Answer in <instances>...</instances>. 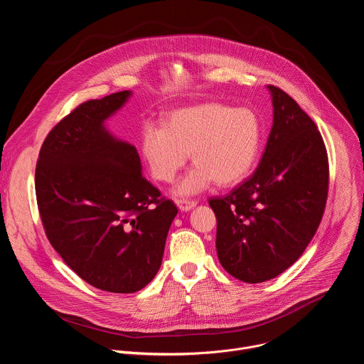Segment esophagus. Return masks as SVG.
I'll return each mask as SVG.
<instances>
[{
    "label": "esophagus",
    "instance_id": "obj_1",
    "mask_svg": "<svg viewBox=\"0 0 364 364\" xmlns=\"http://www.w3.org/2000/svg\"><path fill=\"white\" fill-rule=\"evenodd\" d=\"M176 205L181 210H191L193 206H196L195 200H188V199H176Z\"/></svg>",
    "mask_w": 364,
    "mask_h": 364
}]
</instances>
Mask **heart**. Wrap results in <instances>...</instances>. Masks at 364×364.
I'll return each instance as SVG.
<instances>
[{"mask_svg": "<svg viewBox=\"0 0 364 364\" xmlns=\"http://www.w3.org/2000/svg\"><path fill=\"white\" fill-rule=\"evenodd\" d=\"M262 139V126L251 109L205 103L179 109L165 126L146 123L140 151L151 175L169 183L192 155L196 165L178 185V195H193L212 182L232 186L252 169Z\"/></svg>", "mask_w": 364, "mask_h": 364, "instance_id": "1", "label": "heart"}]
</instances>
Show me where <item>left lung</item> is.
I'll list each match as a JSON object with an SVG mask.
<instances>
[{
  "label": "left lung",
  "mask_w": 364,
  "mask_h": 364,
  "mask_svg": "<svg viewBox=\"0 0 364 364\" xmlns=\"http://www.w3.org/2000/svg\"><path fill=\"white\" fill-rule=\"evenodd\" d=\"M274 119L259 166L224 198H210L221 265L244 282L291 267L313 240L328 193V158L311 117L275 86Z\"/></svg>",
  "instance_id": "8db88e82"
}]
</instances>
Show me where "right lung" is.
<instances>
[{
	"label": "right lung",
	"instance_id": "add662e5",
	"mask_svg": "<svg viewBox=\"0 0 364 364\" xmlns=\"http://www.w3.org/2000/svg\"><path fill=\"white\" fill-rule=\"evenodd\" d=\"M130 95L77 106L47 134L36 166L50 244L82 279L119 294L136 293L155 278L178 213L141 176L136 148L105 127Z\"/></svg>",
	"mask_w": 364,
	"mask_h": 364
}]
</instances>
